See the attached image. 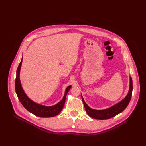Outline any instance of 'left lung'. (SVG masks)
Wrapping results in <instances>:
<instances>
[{
	"mask_svg": "<svg viewBox=\"0 0 146 146\" xmlns=\"http://www.w3.org/2000/svg\"><path fill=\"white\" fill-rule=\"evenodd\" d=\"M129 79H130L129 89L127 96L123 99V100L121 101L119 103L117 104L116 105L110 107V108L108 109L104 110H95L92 109L85 103L83 97L82 96V101L83 102L84 106H85V108L87 113L90 117L93 118H95L96 119L104 120V119H107L112 118L123 111L126 108V107L128 106V104L129 103V101L131 100V96H132V92H133V81H132L131 77L129 78Z\"/></svg>",
	"mask_w": 146,
	"mask_h": 146,
	"instance_id": "8db88e82",
	"label": "left lung"
}]
</instances>
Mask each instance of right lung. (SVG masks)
<instances>
[{
	"label": "right lung",
	"mask_w": 146,
	"mask_h": 146,
	"mask_svg": "<svg viewBox=\"0 0 146 146\" xmlns=\"http://www.w3.org/2000/svg\"><path fill=\"white\" fill-rule=\"evenodd\" d=\"M22 62V59L21 60L17 68L16 79H15V90H16V93L19 101L27 110L36 116L42 118H49L56 116L62 110L65 103L66 95L68 90L70 89L72 86H68L66 88V92L62 100L56 105L51 106H46L36 104L31 100L24 93L22 88L19 80V73Z\"/></svg>",
	"instance_id": "right-lung-1"
}]
</instances>
